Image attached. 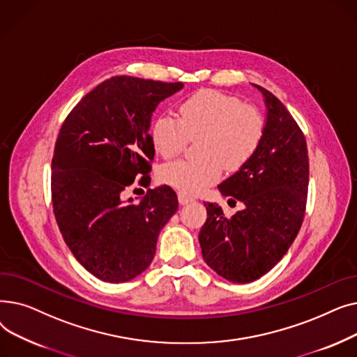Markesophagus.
Here are the masks:
<instances>
[{"instance_id": "1", "label": "esophagus", "mask_w": 357, "mask_h": 357, "mask_svg": "<svg viewBox=\"0 0 357 357\" xmlns=\"http://www.w3.org/2000/svg\"><path fill=\"white\" fill-rule=\"evenodd\" d=\"M178 199H179V204H181V205H186V204H190V202L194 201L192 197L186 195V194H183V192H179V194H178Z\"/></svg>"}]
</instances>
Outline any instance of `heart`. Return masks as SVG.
Segmentation results:
<instances>
[{
  "label": "heart",
  "mask_w": 357,
  "mask_h": 357,
  "mask_svg": "<svg viewBox=\"0 0 357 357\" xmlns=\"http://www.w3.org/2000/svg\"><path fill=\"white\" fill-rule=\"evenodd\" d=\"M265 133L261 112L237 97L214 89H201L178 107V119L159 116L150 127L156 152L171 159L183 152L190 140H198V160L165 165L159 179L183 194H199L217 182L221 169L234 172L257 150Z\"/></svg>",
  "instance_id": "b5f03b06"
}]
</instances>
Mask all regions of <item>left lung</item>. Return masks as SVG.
Masks as SVG:
<instances>
[{"instance_id":"1","label":"left lung","mask_w":357,"mask_h":357,"mask_svg":"<svg viewBox=\"0 0 357 357\" xmlns=\"http://www.w3.org/2000/svg\"><path fill=\"white\" fill-rule=\"evenodd\" d=\"M266 104L265 133L255 155L218 185L245 208L227 218L217 204H204L207 221L198 240L215 273L248 284L268 273L285 256L305 214L308 150L304 133L272 92L255 85Z\"/></svg>"}]
</instances>
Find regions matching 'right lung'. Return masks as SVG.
<instances>
[{
  "label": "right lung",
  "mask_w": 357,
  "mask_h": 357,
  "mask_svg": "<svg viewBox=\"0 0 357 357\" xmlns=\"http://www.w3.org/2000/svg\"><path fill=\"white\" fill-rule=\"evenodd\" d=\"M182 82L112 77L73 107L56 139L52 202L63 240L104 282L136 278L152 264L160 230L178 210L171 186L147 190L133 204L126 190L149 185L153 111Z\"/></svg>",
  "instance_id": "obj_1"
}]
</instances>
